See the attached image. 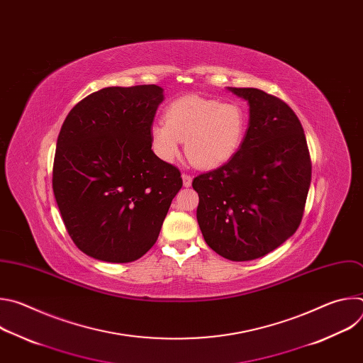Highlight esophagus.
<instances>
[{"label":"esophagus","mask_w":363,"mask_h":363,"mask_svg":"<svg viewBox=\"0 0 363 363\" xmlns=\"http://www.w3.org/2000/svg\"><path fill=\"white\" fill-rule=\"evenodd\" d=\"M182 181H184V186H191V182H192V178L188 175V174H182Z\"/></svg>","instance_id":"esophagus-1"}]
</instances>
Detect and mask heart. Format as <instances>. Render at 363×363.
Masks as SVG:
<instances>
[{
    "mask_svg": "<svg viewBox=\"0 0 363 363\" xmlns=\"http://www.w3.org/2000/svg\"><path fill=\"white\" fill-rule=\"evenodd\" d=\"M165 123L150 128L155 153L172 162L185 140L188 160L198 168L213 169L228 162L240 149L247 116L237 101H218L198 94H186L165 109Z\"/></svg>",
    "mask_w": 363,
    "mask_h": 363,
    "instance_id": "heart-1",
    "label": "heart"
}]
</instances>
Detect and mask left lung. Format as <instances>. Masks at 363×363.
<instances>
[{"instance_id":"obj_1","label":"left lung","mask_w":363,"mask_h":363,"mask_svg":"<svg viewBox=\"0 0 363 363\" xmlns=\"http://www.w3.org/2000/svg\"><path fill=\"white\" fill-rule=\"evenodd\" d=\"M228 90L248 101V129L234 157L194 178L192 186L205 242L231 262H250L298 228L312 162L301 123L287 103L260 89Z\"/></svg>"}]
</instances>
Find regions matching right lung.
Listing matches in <instances>:
<instances>
[{
    "label": "right lung",
    "mask_w": 363,
    "mask_h": 363,
    "mask_svg": "<svg viewBox=\"0 0 363 363\" xmlns=\"http://www.w3.org/2000/svg\"><path fill=\"white\" fill-rule=\"evenodd\" d=\"M162 100L157 84L105 87L63 122L53 191L73 242L96 260L130 263L147 252L182 186L179 169L152 150Z\"/></svg>",
    "instance_id": "right-lung-1"
}]
</instances>
